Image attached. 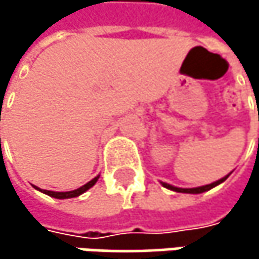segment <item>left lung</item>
I'll use <instances>...</instances> for the list:
<instances>
[{
    "instance_id": "obj_1",
    "label": "left lung",
    "mask_w": 259,
    "mask_h": 259,
    "mask_svg": "<svg viewBox=\"0 0 259 259\" xmlns=\"http://www.w3.org/2000/svg\"><path fill=\"white\" fill-rule=\"evenodd\" d=\"M230 174H231V172H230ZM230 174H228V176H225V177H222L221 180L214 181V183H210V184H205V186H198V187H189V189L177 187V186H172V184H168V183H163V181H160V183H162V186H163V187H166V189H169V190H174V192H179V193H202V192H207V190H210V189L216 187L218 184L224 183V181L230 177Z\"/></svg>"
}]
</instances>
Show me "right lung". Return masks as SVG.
Returning <instances> with one entry per match:
<instances>
[{
  "label": "right lung",
  "mask_w": 259,
  "mask_h": 259,
  "mask_svg": "<svg viewBox=\"0 0 259 259\" xmlns=\"http://www.w3.org/2000/svg\"><path fill=\"white\" fill-rule=\"evenodd\" d=\"M99 180V176L97 177H94L91 181H88L87 184H83V186H80L79 189H75V190H70V192H54V190H43V189H38V187H35L37 190H40V192H43L45 195H49V196H52V198H57V199H67V198H76L79 195H82L83 192H87L90 187H93L96 183Z\"/></svg>",
  "instance_id": "right-lung-1"
}]
</instances>
